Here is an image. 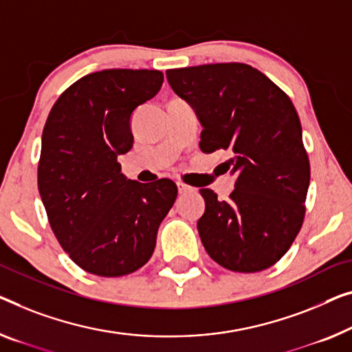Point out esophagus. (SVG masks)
I'll use <instances>...</instances> for the list:
<instances>
[{"label": "esophagus", "instance_id": "obj_1", "mask_svg": "<svg viewBox=\"0 0 352 352\" xmlns=\"http://www.w3.org/2000/svg\"><path fill=\"white\" fill-rule=\"evenodd\" d=\"M177 186H178V192H180V194H186V192H192L194 191L192 186L185 185V183H183V182H178Z\"/></svg>", "mask_w": 352, "mask_h": 352}]
</instances>
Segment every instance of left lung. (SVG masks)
Wrapping results in <instances>:
<instances>
[{"instance_id": "obj_1", "label": "left lung", "mask_w": 352, "mask_h": 352, "mask_svg": "<svg viewBox=\"0 0 352 352\" xmlns=\"http://www.w3.org/2000/svg\"><path fill=\"white\" fill-rule=\"evenodd\" d=\"M202 124L204 153L228 150L235 175L228 201L202 188L197 221L204 248L224 269L254 274L276 264L305 218L310 160L289 96L243 63H214L166 72Z\"/></svg>"}]
</instances>
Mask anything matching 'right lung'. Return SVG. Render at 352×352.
<instances>
[{
  "label": "right lung",
  "instance_id": "1",
  "mask_svg": "<svg viewBox=\"0 0 352 352\" xmlns=\"http://www.w3.org/2000/svg\"><path fill=\"white\" fill-rule=\"evenodd\" d=\"M155 69H104L60 94L42 131L38 188L61 248L88 274L123 276L148 262L177 199L169 178L128 180L134 109L160 91Z\"/></svg>",
  "mask_w": 352,
  "mask_h": 352
}]
</instances>
